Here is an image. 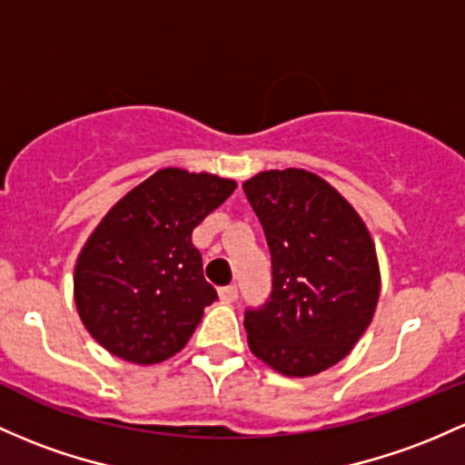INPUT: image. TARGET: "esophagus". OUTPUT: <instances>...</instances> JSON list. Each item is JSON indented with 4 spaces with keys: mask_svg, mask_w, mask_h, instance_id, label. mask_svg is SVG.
I'll return each instance as SVG.
<instances>
[{
    "mask_svg": "<svg viewBox=\"0 0 465 465\" xmlns=\"http://www.w3.org/2000/svg\"><path fill=\"white\" fill-rule=\"evenodd\" d=\"M218 295H221L223 302H233V300L238 298V287L236 284H227V287H223L218 291Z\"/></svg>",
    "mask_w": 465,
    "mask_h": 465,
    "instance_id": "obj_1",
    "label": "esophagus"
}]
</instances>
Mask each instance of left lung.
Segmentation results:
<instances>
[{
	"instance_id": "1",
	"label": "left lung",
	"mask_w": 465,
	"mask_h": 465,
	"mask_svg": "<svg viewBox=\"0 0 465 465\" xmlns=\"http://www.w3.org/2000/svg\"><path fill=\"white\" fill-rule=\"evenodd\" d=\"M272 252L273 289L244 311L249 349L278 373H322L351 353L373 320L380 267L364 221L307 170L260 172L242 183Z\"/></svg>"
}]
</instances>
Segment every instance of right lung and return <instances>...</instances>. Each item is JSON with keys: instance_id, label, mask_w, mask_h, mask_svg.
Wrapping results in <instances>:
<instances>
[{"instance_id": "add662e5", "label": "right lung", "mask_w": 465, "mask_h": 465, "mask_svg": "<svg viewBox=\"0 0 465 465\" xmlns=\"http://www.w3.org/2000/svg\"><path fill=\"white\" fill-rule=\"evenodd\" d=\"M236 183L158 170L105 213L74 267V304L88 333L121 360L156 364L192 338L218 298L192 232Z\"/></svg>"}]
</instances>
